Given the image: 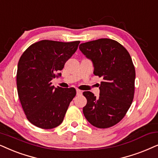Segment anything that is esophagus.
<instances>
[{"label": "esophagus", "mask_w": 158, "mask_h": 158, "mask_svg": "<svg viewBox=\"0 0 158 158\" xmlns=\"http://www.w3.org/2000/svg\"><path fill=\"white\" fill-rule=\"evenodd\" d=\"M76 91H77V95H81L82 93H83V91H81V90H79V89H77Z\"/></svg>", "instance_id": "1"}]
</instances>
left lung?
<instances>
[{"label": "left lung", "instance_id": "8db88e82", "mask_svg": "<svg viewBox=\"0 0 158 158\" xmlns=\"http://www.w3.org/2000/svg\"><path fill=\"white\" fill-rule=\"evenodd\" d=\"M79 48L93 61L94 74L103 77L99 97L83 93L87 99L84 116L97 128H110L124 118L134 99L136 72L131 57L125 47L109 38L81 44Z\"/></svg>", "mask_w": 158, "mask_h": 158}]
</instances>
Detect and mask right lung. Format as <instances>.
<instances>
[{
  "label": "right lung",
  "mask_w": 158,
  "mask_h": 158,
  "mask_svg": "<svg viewBox=\"0 0 158 158\" xmlns=\"http://www.w3.org/2000/svg\"><path fill=\"white\" fill-rule=\"evenodd\" d=\"M79 40L59 42L43 40L24 51L18 62L16 86L20 103L27 120L38 128L52 129L59 126L72 100L74 88L52 85V80L76 52Z\"/></svg>",
  "instance_id": "add662e5"
}]
</instances>
